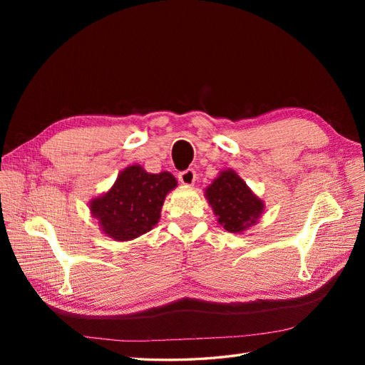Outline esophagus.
<instances>
[{
    "label": "esophagus",
    "instance_id": "34e87169",
    "mask_svg": "<svg viewBox=\"0 0 365 365\" xmlns=\"http://www.w3.org/2000/svg\"><path fill=\"white\" fill-rule=\"evenodd\" d=\"M180 182L184 185H193L196 181V172L193 169H187L178 175Z\"/></svg>",
    "mask_w": 365,
    "mask_h": 365
}]
</instances>
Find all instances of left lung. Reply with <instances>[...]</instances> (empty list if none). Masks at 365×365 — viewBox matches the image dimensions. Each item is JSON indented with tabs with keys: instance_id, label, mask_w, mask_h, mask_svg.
<instances>
[{
	"instance_id": "obj_1",
	"label": "left lung",
	"mask_w": 365,
	"mask_h": 365,
	"mask_svg": "<svg viewBox=\"0 0 365 365\" xmlns=\"http://www.w3.org/2000/svg\"><path fill=\"white\" fill-rule=\"evenodd\" d=\"M205 197L217 216V222L230 233H244L257 222L264 208L263 201L231 169L219 173L205 189Z\"/></svg>"
}]
</instances>
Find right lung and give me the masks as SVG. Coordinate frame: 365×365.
Listing matches in <instances>:
<instances>
[{
	"label": "right lung",
	"mask_w": 365,
	"mask_h": 365,
	"mask_svg": "<svg viewBox=\"0 0 365 365\" xmlns=\"http://www.w3.org/2000/svg\"><path fill=\"white\" fill-rule=\"evenodd\" d=\"M176 184L169 172L148 173L138 164L129 165L111 189L90 202L91 215L111 239H137L158 224L165 195Z\"/></svg>",
	"instance_id": "add662e5"
}]
</instances>
